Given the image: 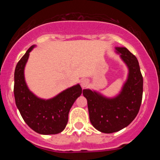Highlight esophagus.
<instances>
[{
	"mask_svg": "<svg viewBox=\"0 0 160 160\" xmlns=\"http://www.w3.org/2000/svg\"><path fill=\"white\" fill-rule=\"evenodd\" d=\"M88 84H89V80L88 79L83 78L80 80V86H81L82 88L86 87L88 86Z\"/></svg>",
	"mask_w": 160,
	"mask_h": 160,
	"instance_id": "1",
	"label": "esophagus"
}]
</instances>
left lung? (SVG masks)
I'll return each instance as SVG.
<instances>
[{
  "label": "left lung",
  "mask_w": 160,
  "mask_h": 160,
  "mask_svg": "<svg viewBox=\"0 0 160 160\" xmlns=\"http://www.w3.org/2000/svg\"><path fill=\"white\" fill-rule=\"evenodd\" d=\"M115 52L128 68L127 79L120 92L107 97L98 91L82 90L92 125L108 134L120 131L132 122L140 109L143 94V78L136 57L123 47H116Z\"/></svg>",
  "instance_id": "1"
}]
</instances>
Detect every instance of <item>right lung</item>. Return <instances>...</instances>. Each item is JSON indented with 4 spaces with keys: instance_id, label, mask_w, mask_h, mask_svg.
Instances as JSON below:
<instances>
[{
    "instance_id": "add662e5",
    "label": "right lung",
    "mask_w": 160,
    "mask_h": 160,
    "mask_svg": "<svg viewBox=\"0 0 160 160\" xmlns=\"http://www.w3.org/2000/svg\"><path fill=\"white\" fill-rule=\"evenodd\" d=\"M33 45L16 65L14 73V97L16 107L24 121L36 132L55 135L65 129L68 113L76 99L80 96L82 88L79 83L65 89L53 98L43 99L29 89L25 79V68Z\"/></svg>"
}]
</instances>
